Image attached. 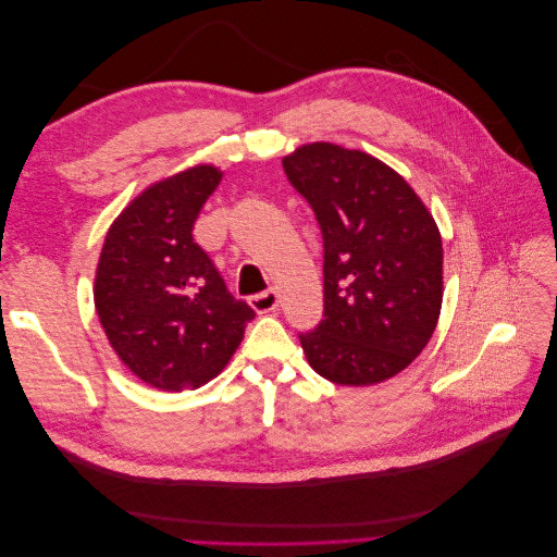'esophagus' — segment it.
<instances>
[{"mask_svg": "<svg viewBox=\"0 0 557 557\" xmlns=\"http://www.w3.org/2000/svg\"><path fill=\"white\" fill-rule=\"evenodd\" d=\"M248 305L256 309L258 313H267V311H274L278 307V293L274 288H269L264 293L258 295H250L248 297Z\"/></svg>", "mask_w": 557, "mask_h": 557, "instance_id": "34e87169", "label": "esophagus"}]
</instances>
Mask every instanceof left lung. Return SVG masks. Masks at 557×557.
<instances>
[{"label": "left lung", "mask_w": 557, "mask_h": 557, "mask_svg": "<svg viewBox=\"0 0 557 557\" xmlns=\"http://www.w3.org/2000/svg\"><path fill=\"white\" fill-rule=\"evenodd\" d=\"M323 234V320L299 342L315 372L374 385L409 367L442 311L444 248L423 201L381 160L334 144L283 158Z\"/></svg>", "instance_id": "obj_1"}]
</instances>
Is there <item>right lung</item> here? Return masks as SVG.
I'll return each instance as SVG.
<instances>
[{"label":"right lung","instance_id":"add662e5","mask_svg":"<svg viewBox=\"0 0 557 557\" xmlns=\"http://www.w3.org/2000/svg\"><path fill=\"white\" fill-rule=\"evenodd\" d=\"M221 178L199 164L150 185L115 218L99 256V323L132 374L160 391L181 393L221 374L256 315L193 239Z\"/></svg>","mask_w":557,"mask_h":557}]
</instances>
